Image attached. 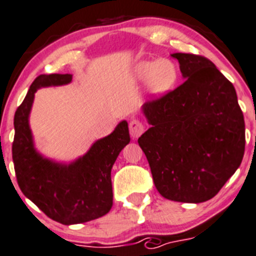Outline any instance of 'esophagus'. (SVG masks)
<instances>
[{
	"instance_id": "esophagus-1",
	"label": "esophagus",
	"mask_w": 256,
	"mask_h": 256,
	"mask_svg": "<svg viewBox=\"0 0 256 256\" xmlns=\"http://www.w3.org/2000/svg\"><path fill=\"white\" fill-rule=\"evenodd\" d=\"M128 128H130V135L132 136V138H139V136L144 132L145 126L140 120L132 118V120L130 121V124H128Z\"/></svg>"
}]
</instances>
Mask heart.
<instances>
[{
    "instance_id": "heart-1",
    "label": "heart",
    "mask_w": 256,
    "mask_h": 256,
    "mask_svg": "<svg viewBox=\"0 0 256 256\" xmlns=\"http://www.w3.org/2000/svg\"><path fill=\"white\" fill-rule=\"evenodd\" d=\"M135 78L139 80H149L150 90L154 93H164L170 90L178 80V69L173 62L145 60L136 64L134 69Z\"/></svg>"
}]
</instances>
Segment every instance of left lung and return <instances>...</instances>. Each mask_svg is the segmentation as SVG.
<instances>
[{
	"label": "left lung",
	"mask_w": 256,
	"mask_h": 256,
	"mask_svg": "<svg viewBox=\"0 0 256 256\" xmlns=\"http://www.w3.org/2000/svg\"><path fill=\"white\" fill-rule=\"evenodd\" d=\"M184 82L149 100L152 128L139 138L164 198L200 204L214 198L242 162L245 121L235 87L210 59L176 52Z\"/></svg>",
	"instance_id": "left-lung-1"
}]
</instances>
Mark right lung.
<instances>
[{"label": "right lung", "instance_id": "add662e5", "mask_svg": "<svg viewBox=\"0 0 256 256\" xmlns=\"http://www.w3.org/2000/svg\"><path fill=\"white\" fill-rule=\"evenodd\" d=\"M70 80V74L36 77L14 117L12 160L18 187L48 217L63 225L96 220L111 210V169L130 142L128 122L122 121L70 166L52 163L35 152L28 120L35 92L39 87L66 84Z\"/></svg>", "mask_w": 256, "mask_h": 256}]
</instances>
